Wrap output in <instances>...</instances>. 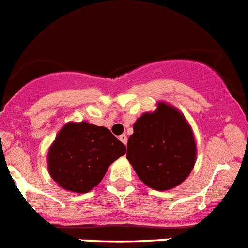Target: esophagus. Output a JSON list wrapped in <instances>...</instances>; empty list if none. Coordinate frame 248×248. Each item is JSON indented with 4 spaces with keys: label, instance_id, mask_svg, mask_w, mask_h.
Here are the masks:
<instances>
[{
    "label": "esophagus",
    "instance_id": "1",
    "mask_svg": "<svg viewBox=\"0 0 248 248\" xmlns=\"http://www.w3.org/2000/svg\"><path fill=\"white\" fill-rule=\"evenodd\" d=\"M119 140L122 141L123 144H125V145H126V141H128V137H126L125 134H122V135H120V137H119Z\"/></svg>",
    "mask_w": 248,
    "mask_h": 248
}]
</instances>
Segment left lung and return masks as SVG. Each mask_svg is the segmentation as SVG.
Listing matches in <instances>:
<instances>
[{"label": "left lung", "instance_id": "obj_1", "mask_svg": "<svg viewBox=\"0 0 248 248\" xmlns=\"http://www.w3.org/2000/svg\"><path fill=\"white\" fill-rule=\"evenodd\" d=\"M126 158L144 185L168 190L187 179L196 163L194 135L177 108L158 103L133 125Z\"/></svg>", "mask_w": 248, "mask_h": 248}]
</instances>
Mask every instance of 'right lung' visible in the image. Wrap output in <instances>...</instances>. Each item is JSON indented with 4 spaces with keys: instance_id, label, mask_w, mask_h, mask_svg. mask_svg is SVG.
Listing matches in <instances>:
<instances>
[{
    "instance_id": "right-lung-1",
    "label": "right lung",
    "mask_w": 248,
    "mask_h": 248,
    "mask_svg": "<svg viewBox=\"0 0 248 248\" xmlns=\"http://www.w3.org/2000/svg\"><path fill=\"white\" fill-rule=\"evenodd\" d=\"M125 152V145L109 129L88 122H70L48 149V173L63 189L86 193L100 183L110 164Z\"/></svg>"
}]
</instances>
